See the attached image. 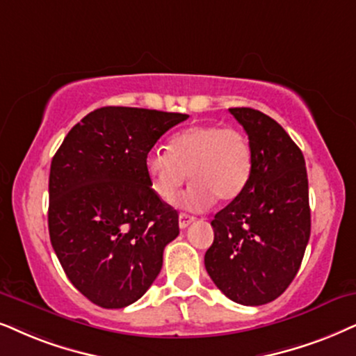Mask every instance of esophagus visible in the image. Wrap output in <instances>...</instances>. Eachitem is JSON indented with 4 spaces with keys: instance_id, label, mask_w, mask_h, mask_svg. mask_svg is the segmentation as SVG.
Instances as JSON below:
<instances>
[{
    "instance_id": "esophagus-1",
    "label": "esophagus",
    "mask_w": 356,
    "mask_h": 356,
    "mask_svg": "<svg viewBox=\"0 0 356 356\" xmlns=\"http://www.w3.org/2000/svg\"><path fill=\"white\" fill-rule=\"evenodd\" d=\"M193 220H195V218L191 217V215H187V213H179V227H181L182 230H186V228L193 222Z\"/></svg>"
}]
</instances>
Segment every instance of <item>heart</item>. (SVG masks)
I'll return each mask as SVG.
<instances>
[{
  "mask_svg": "<svg viewBox=\"0 0 356 356\" xmlns=\"http://www.w3.org/2000/svg\"><path fill=\"white\" fill-rule=\"evenodd\" d=\"M145 170L152 192L164 204L175 200L188 179L192 186L181 204L204 210L220 202L235 200L248 186L253 170V151L245 133L218 124H199L184 129L168 147H151Z\"/></svg>",
  "mask_w": 356,
  "mask_h": 356,
  "instance_id": "1",
  "label": "heart"
}]
</instances>
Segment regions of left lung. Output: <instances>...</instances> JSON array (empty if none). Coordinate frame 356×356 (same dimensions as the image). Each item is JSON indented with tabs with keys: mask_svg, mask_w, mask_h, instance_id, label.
<instances>
[{
	"mask_svg": "<svg viewBox=\"0 0 356 356\" xmlns=\"http://www.w3.org/2000/svg\"><path fill=\"white\" fill-rule=\"evenodd\" d=\"M248 134V186L211 220L205 269L243 305L277 299L298 274L310 236L309 182L302 151L281 124L253 108H230Z\"/></svg>",
	"mask_w": 356,
	"mask_h": 356,
	"instance_id": "1",
	"label": "left lung"
}]
</instances>
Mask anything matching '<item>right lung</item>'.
I'll use <instances>...</instances> for the list:
<instances>
[{
	"mask_svg": "<svg viewBox=\"0 0 356 356\" xmlns=\"http://www.w3.org/2000/svg\"><path fill=\"white\" fill-rule=\"evenodd\" d=\"M188 115L103 106L67 134L49 175V235L70 282L105 309L136 302L163 268L179 215L152 192L146 152Z\"/></svg>",
	"mask_w": 356,
	"mask_h": 356,
	"instance_id": "obj_1",
	"label": "right lung"
}]
</instances>
